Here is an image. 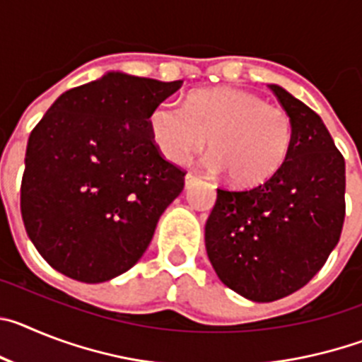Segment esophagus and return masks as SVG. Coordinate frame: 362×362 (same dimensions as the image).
Returning <instances> with one entry per match:
<instances>
[{
    "instance_id": "obj_1",
    "label": "esophagus",
    "mask_w": 362,
    "mask_h": 362,
    "mask_svg": "<svg viewBox=\"0 0 362 362\" xmlns=\"http://www.w3.org/2000/svg\"><path fill=\"white\" fill-rule=\"evenodd\" d=\"M197 181H199V177H197V175L187 174V175H185V188H192L194 185L197 183Z\"/></svg>"
}]
</instances>
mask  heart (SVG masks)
<instances>
[{
	"label": "heart",
	"mask_w": 362,
	"mask_h": 362,
	"mask_svg": "<svg viewBox=\"0 0 362 362\" xmlns=\"http://www.w3.org/2000/svg\"><path fill=\"white\" fill-rule=\"evenodd\" d=\"M148 132L165 161L185 165L209 137L203 165L226 172L233 187L254 188L270 181L288 158L293 124L286 110L239 88L192 92L181 105L161 101L148 112Z\"/></svg>",
	"instance_id": "b5f03b06"
}]
</instances>
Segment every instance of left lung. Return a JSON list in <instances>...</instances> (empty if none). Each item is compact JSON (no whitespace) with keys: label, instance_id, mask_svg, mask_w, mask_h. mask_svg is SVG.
<instances>
[{"label":"left lung","instance_id":"left-lung-1","mask_svg":"<svg viewBox=\"0 0 362 362\" xmlns=\"http://www.w3.org/2000/svg\"><path fill=\"white\" fill-rule=\"evenodd\" d=\"M293 124L288 158L270 181L221 190L204 245L221 283L255 303L303 288L341 238L346 172L321 117L279 85H268Z\"/></svg>","mask_w":362,"mask_h":362}]
</instances>
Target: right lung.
<instances>
[{
    "label": "right lung",
    "instance_id": "right-lung-1",
    "mask_svg": "<svg viewBox=\"0 0 362 362\" xmlns=\"http://www.w3.org/2000/svg\"><path fill=\"white\" fill-rule=\"evenodd\" d=\"M181 83L112 70L63 92L30 132L21 216L57 272L103 283L145 254L185 187V172L161 158L146 119Z\"/></svg>",
    "mask_w": 362,
    "mask_h": 362
}]
</instances>
